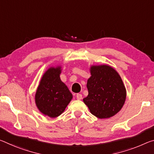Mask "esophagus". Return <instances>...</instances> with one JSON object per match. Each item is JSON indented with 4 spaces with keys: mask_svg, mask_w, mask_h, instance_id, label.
<instances>
[{
    "mask_svg": "<svg viewBox=\"0 0 154 154\" xmlns=\"http://www.w3.org/2000/svg\"><path fill=\"white\" fill-rule=\"evenodd\" d=\"M76 97H77V99L78 100H81V99H82V94L78 93V94H77V95H76Z\"/></svg>",
    "mask_w": 154,
    "mask_h": 154,
    "instance_id": "esophagus-1",
    "label": "esophagus"
}]
</instances>
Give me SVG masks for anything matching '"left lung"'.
Masks as SVG:
<instances>
[{
    "label": "left lung",
    "instance_id": "obj_1",
    "mask_svg": "<svg viewBox=\"0 0 154 154\" xmlns=\"http://www.w3.org/2000/svg\"><path fill=\"white\" fill-rule=\"evenodd\" d=\"M87 82L88 95L83 99L91 114L99 119L115 115L125 103L126 90L120 75L108 65L92 66Z\"/></svg>",
    "mask_w": 154,
    "mask_h": 154
}]
</instances>
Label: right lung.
<instances>
[{
    "label": "right lung",
    "mask_w": 154,
    "mask_h": 154,
    "mask_svg": "<svg viewBox=\"0 0 154 154\" xmlns=\"http://www.w3.org/2000/svg\"><path fill=\"white\" fill-rule=\"evenodd\" d=\"M61 67H51L41 79L35 93V103L42 114L55 118L65 110L72 95L61 81Z\"/></svg>",
    "instance_id": "1"
}]
</instances>
